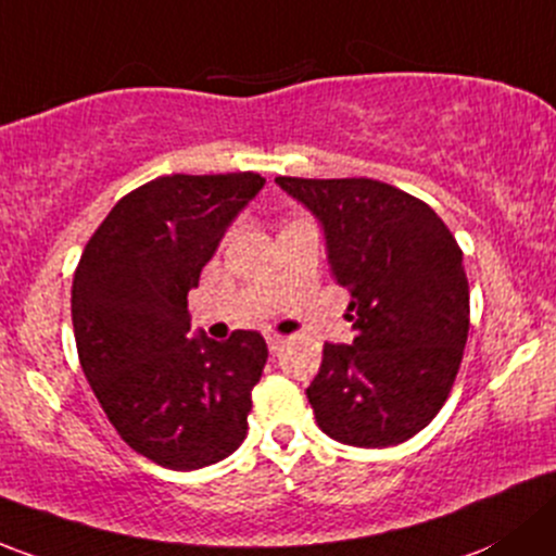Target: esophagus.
<instances>
[{
  "instance_id": "esophagus-1",
  "label": "esophagus",
  "mask_w": 556,
  "mask_h": 556,
  "mask_svg": "<svg viewBox=\"0 0 556 556\" xmlns=\"http://www.w3.org/2000/svg\"><path fill=\"white\" fill-rule=\"evenodd\" d=\"M263 338H266V343H268V349H271V352H277V349L285 343L282 332L271 330V327H268V330H263Z\"/></svg>"
}]
</instances>
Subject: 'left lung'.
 Returning <instances> with one entry per match:
<instances>
[{"label":"left lung","mask_w":556,"mask_h":556,"mask_svg":"<svg viewBox=\"0 0 556 556\" xmlns=\"http://www.w3.org/2000/svg\"><path fill=\"white\" fill-rule=\"evenodd\" d=\"M277 184L325 226L332 277L352 293L354 343H325L306 389L319 429L354 447L410 440L442 410L469 336V279L445 220L372 178Z\"/></svg>","instance_id":"1"}]
</instances>
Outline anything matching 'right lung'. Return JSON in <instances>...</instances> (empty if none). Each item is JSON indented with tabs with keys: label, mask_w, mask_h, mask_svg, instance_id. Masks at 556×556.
Listing matches in <instances>:
<instances>
[{
	"label": "right lung",
	"mask_w": 556,
	"mask_h": 556,
	"mask_svg": "<svg viewBox=\"0 0 556 556\" xmlns=\"http://www.w3.org/2000/svg\"><path fill=\"white\" fill-rule=\"evenodd\" d=\"M258 173L162 175L122 197L85 244L72 288L79 365L116 434L175 471L218 464L248 434L266 341L191 338L189 295Z\"/></svg>",
	"instance_id": "right-lung-1"
}]
</instances>
